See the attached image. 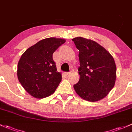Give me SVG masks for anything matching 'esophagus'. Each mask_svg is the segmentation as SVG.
Returning <instances> with one entry per match:
<instances>
[{"mask_svg": "<svg viewBox=\"0 0 132 132\" xmlns=\"http://www.w3.org/2000/svg\"><path fill=\"white\" fill-rule=\"evenodd\" d=\"M70 73H71V72H65L64 74H65V76H69V75H70Z\"/></svg>", "mask_w": 132, "mask_h": 132, "instance_id": "34e87169", "label": "esophagus"}]
</instances>
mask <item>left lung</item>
<instances>
[{"label": "left lung", "mask_w": 132, "mask_h": 132, "mask_svg": "<svg viewBox=\"0 0 132 132\" xmlns=\"http://www.w3.org/2000/svg\"><path fill=\"white\" fill-rule=\"evenodd\" d=\"M79 50V82L73 85L76 93L90 102L100 101L114 87L117 67L114 59L97 42L82 37L72 39Z\"/></svg>", "instance_id": "obj_1"}]
</instances>
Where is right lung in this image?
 <instances>
[{
    "mask_svg": "<svg viewBox=\"0 0 132 132\" xmlns=\"http://www.w3.org/2000/svg\"><path fill=\"white\" fill-rule=\"evenodd\" d=\"M65 42L62 38H48L29 47L21 56L18 77L23 88L32 97L44 98L53 94L62 80L53 60V53Z\"/></svg>",
    "mask_w": 132,
    "mask_h": 132,
    "instance_id": "1",
    "label": "right lung"
}]
</instances>
